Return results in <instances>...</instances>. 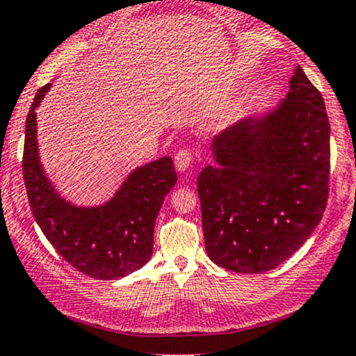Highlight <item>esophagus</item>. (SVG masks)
I'll use <instances>...</instances> for the list:
<instances>
[{"label":"esophagus","mask_w":356,"mask_h":356,"mask_svg":"<svg viewBox=\"0 0 356 356\" xmlns=\"http://www.w3.org/2000/svg\"><path fill=\"white\" fill-rule=\"evenodd\" d=\"M191 161H192V154L189 152L187 149H182L179 150L177 154L174 155V164H175V169L179 170V172H186L187 169H189L191 165Z\"/></svg>","instance_id":"obj_1"}]
</instances>
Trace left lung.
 Returning a JSON list of instances; mask_svg holds the SVG:
<instances>
[{"instance_id":"obj_1","label":"left lung","mask_w":356,"mask_h":356,"mask_svg":"<svg viewBox=\"0 0 356 356\" xmlns=\"http://www.w3.org/2000/svg\"><path fill=\"white\" fill-rule=\"evenodd\" d=\"M197 177L212 263L275 269L303 246L328 201L330 122L321 93L296 67L280 104L214 137Z\"/></svg>"}]
</instances>
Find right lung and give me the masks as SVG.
<instances>
[{"label": "right lung", "instance_id": "add662e5", "mask_svg": "<svg viewBox=\"0 0 356 356\" xmlns=\"http://www.w3.org/2000/svg\"><path fill=\"white\" fill-rule=\"evenodd\" d=\"M51 83L38 90L26 117L23 177L36 224L58 254L95 280H117L140 269L152 256L154 224L177 182L174 162L161 157L127 175L100 206H75L53 187L36 140V107Z\"/></svg>", "mask_w": 356, "mask_h": 356}]
</instances>
